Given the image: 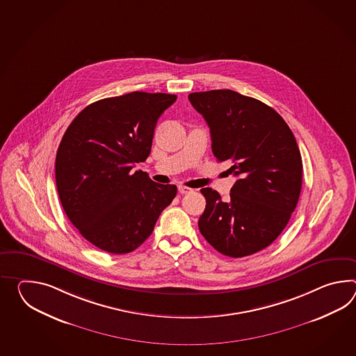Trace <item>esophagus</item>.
I'll list each match as a JSON object with an SVG mask.
<instances>
[{
	"label": "esophagus",
	"instance_id": "esophagus-1",
	"mask_svg": "<svg viewBox=\"0 0 356 356\" xmlns=\"http://www.w3.org/2000/svg\"><path fill=\"white\" fill-rule=\"evenodd\" d=\"M191 191H193L191 188L184 186V185H179V193H180V194H189Z\"/></svg>",
	"mask_w": 356,
	"mask_h": 356
}]
</instances>
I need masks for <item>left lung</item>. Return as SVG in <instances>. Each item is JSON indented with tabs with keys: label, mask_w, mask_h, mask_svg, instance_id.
Listing matches in <instances>:
<instances>
[{
	"label": "left lung",
	"mask_w": 356,
	"mask_h": 356,
	"mask_svg": "<svg viewBox=\"0 0 356 356\" xmlns=\"http://www.w3.org/2000/svg\"><path fill=\"white\" fill-rule=\"evenodd\" d=\"M211 130L212 152L237 180L229 200L200 190L206 209L197 226L217 252L241 258L270 245L290 221L302 181L296 139L272 107L229 89L189 95Z\"/></svg>",
	"instance_id": "8db88e82"
}]
</instances>
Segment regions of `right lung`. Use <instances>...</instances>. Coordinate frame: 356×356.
Wrapping results in <instances>:
<instances>
[{
    "label": "right lung",
    "mask_w": 356,
    "mask_h": 356,
    "mask_svg": "<svg viewBox=\"0 0 356 356\" xmlns=\"http://www.w3.org/2000/svg\"><path fill=\"white\" fill-rule=\"evenodd\" d=\"M176 98L145 92L104 98L81 111L63 134L56 154L58 197L81 236L104 252L142 245L176 197L175 185L133 171L148 159L159 116Z\"/></svg>",
    "instance_id": "obj_1"
}]
</instances>
